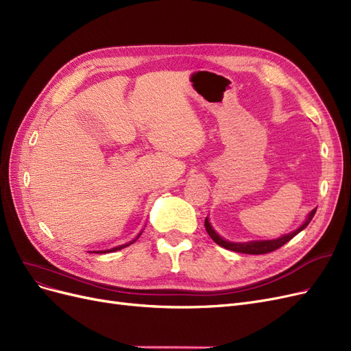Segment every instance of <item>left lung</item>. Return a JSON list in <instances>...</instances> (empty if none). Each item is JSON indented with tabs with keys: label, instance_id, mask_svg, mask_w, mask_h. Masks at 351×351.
Segmentation results:
<instances>
[{
	"label": "left lung",
	"instance_id": "8db88e82",
	"mask_svg": "<svg viewBox=\"0 0 351 351\" xmlns=\"http://www.w3.org/2000/svg\"><path fill=\"white\" fill-rule=\"evenodd\" d=\"M317 209H313L308 213L306 219L304 221L299 228H296L295 231L285 234L279 238H274V239H256V241H245V243H234V241H228L225 238H222L219 234L215 231V228L212 226L209 217L204 219V226H206V231L209 234V237L215 241L217 245H221L226 250H231V251H237V252H243V254H267L271 252L277 248H280L282 245H285L286 243H289L293 237H296L300 231H304V229L309 225V222L312 221L313 215H315Z\"/></svg>",
	"mask_w": 351,
	"mask_h": 351
}]
</instances>
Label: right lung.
<instances>
[{"label": "right lung", "mask_w": 351, "mask_h": 351, "mask_svg": "<svg viewBox=\"0 0 351 351\" xmlns=\"http://www.w3.org/2000/svg\"><path fill=\"white\" fill-rule=\"evenodd\" d=\"M141 234H142V231L138 234V237L134 239V241H130V243H126V244H122V245H119V247H114V248H110V250H101V251H94L95 254H107V252H113V251H119V250H122V248H125V247H128V245H130V244H134L135 241L141 237Z\"/></svg>", "instance_id": "obj_1"}]
</instances>
